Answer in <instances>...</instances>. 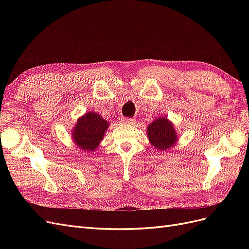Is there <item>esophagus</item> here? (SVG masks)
<instances>
[{"instance_id":"esophagus-1","label":"esophagus","mask_w":249,"mask_h":249,"mask_svg":"<svg viewBox=\"0 0 249 249\" xmlns=\"http://www.w3.org/2000/svg\"><path fill=\"white\" fill-rule=\"evenodd\" d=\"M123 123L126 124H135V119L134 118H130V117H123Z\"/></svg>"}]
</instances>
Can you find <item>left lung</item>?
Returning <instances> with one entry per match:
<instances>
[{
	"label": "left lung",
	"instance_id": "obj_1",
	"mask_svg": "<svg viewBox=\"0 0 249 249\" xmlns=\"http://www.w3.org/2000/svg\"><path fill=\"white\" fill-rule=\"evenodd\" d=\"M147 137L150 144L158 149L168 150L178 141L175 126L167 117L155 119L147 125Z\"/></svg>",
	"mask_w": 249,
	"mask_h": 249
}]
</instances>
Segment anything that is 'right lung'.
I'll return each mask as SVG.
<instances>
[{
	"instance_id": "1",
	"label": "right lung",
	"mask_w": 249,
	"mask_h": 249,
	"mask_svg": "<svg viewBox=\"0 0 249 249\" xmlns=\"http://www.w3.org/2000/svg\"><path fill=\"white\" fill-rule=\"evenodd\" d=\"M109 123L95 112H88L78 119L72 129V139L83 150L94 152L104 138Z\"/></svg>"
}]
</instances>
